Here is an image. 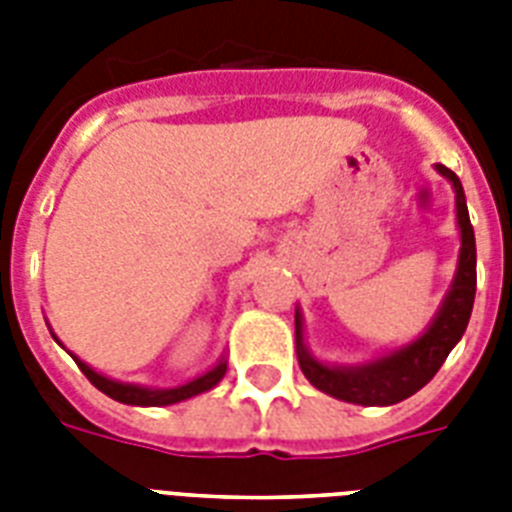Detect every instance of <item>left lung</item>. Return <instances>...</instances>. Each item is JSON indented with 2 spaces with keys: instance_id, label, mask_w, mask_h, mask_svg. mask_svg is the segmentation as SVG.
I'll use <instances>...</instances> for the list:
<instances>
[{
  "instance_id": "8db88e82",
  "label": "left lung",
  "mask_w": 512,
  "mask_h": 512,
  "mask_svg": "<svg viewBox=\"0 0 512 512\" xmlns=\"http://www.w3.org/2000/svg\"><path fill=\"white\" fill-rule=\"evenodd\" d=\"M436 170L454 188L462 244L452 287L446 292L436 319L430 321V327L409 345L390 350V353L374 358L369 364L329 366L308 353L303 340V316H300V308L295 311V342L300 369H303L313 388H319L327 396L361 406L398 404V401L414 396L417 390L425 388L433 380V374L441 369L446 356L452 353V348L462 340L465 329H468L473 300H476V236H473V225H470L460 177L444 164H436Z\"/></svg>"
}]
</instances>
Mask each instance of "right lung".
<instances>
[{
  "instance_id": "1",
  "label": "right lung",
  "mask_w": 512,
  "mask_h": 512,
  "mask_svg": "<svg viewBox=\"0 0 512 512\" xmlns=\"http://www.w3.org/2000/svg\"><path fill=\"white\" fill-rule=\"evenodd\" d=\"M55 337V335H52ZM58 340V337H55ZM74 356V353H71ZM74 361L79 364V369L84 372V377L100 390V393H106L108 398H114L119 404H130V406H170L177 404V401H185V398H193L204 393V390L215 388L217 382L225 377V364L223 358H220V364H215L209 372H204L196 380L185 382V385H177V388H143V385H132V382H116L111 377H103L98 374L92 366H87L84 361L74 356Z\"/></svg>"
}]
</instances>
